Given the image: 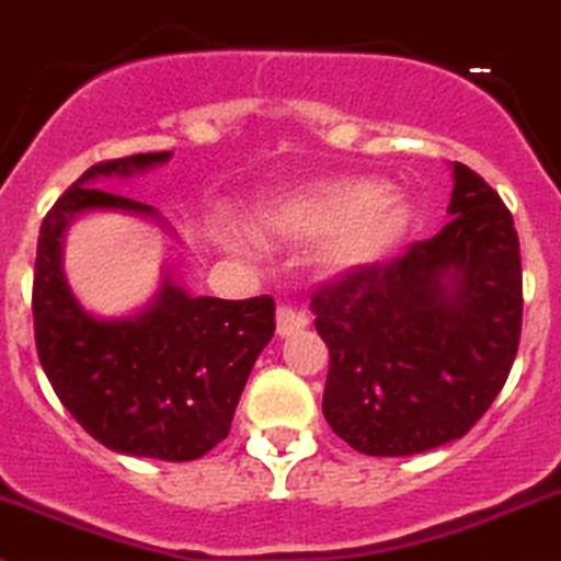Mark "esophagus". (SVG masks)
<instances>
[{"mask_svg": "<svg viewBox=\"0 0 561 561\" xmlns=\"http://www.w3.org/2000/svg\"><path fill=\"white\" fill-rule=\"evenodd\" d=\"M307 323H310V318L301 310H293V307H279L276 310V334L279 337H290V334L301 332V329H307Z\"/></svg>", "mask_w": 561, "mask_h": 561, "instance_id": "1", "label": "esophagus"}]
</instances>
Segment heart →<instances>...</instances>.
I'll use <instances>...</instances> for the list:
<instances>
[{
  "instance_id": "b5f03b06",
  "label": "heart",
  "mask_w": 561,
  "mask_h": 561,
  "mask_svg": "<svg viewBox=\"0 0 561 561\" xmlns=\"http://www.w3.org/2000/svg\"><path fill=\"white\" fill-rule=\"evenodd\" d=\"M256 218L279 238H323V274L354 276L387 263L410 240L417 207L376 176H327L279 193Z\"/></svg>"
}]
</instances>
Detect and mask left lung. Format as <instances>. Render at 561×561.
<instances>
[{"mask_svg":"<svg viewBox=\"0 0 561 561\" xmlns=\"http://www.w3.org/2000/svg\"><path fill=\"white\" fill-rule=\"evenodd\" d=\"M451 221L392 263L312 296L329 345L323 417L354 451L412 457L493 404L523 321L520 243L499 193L454 162Z\"/></svg>","mask_w":561,"mask_h":561,"instance_id":"1","label":"left lung"}]
</instances>
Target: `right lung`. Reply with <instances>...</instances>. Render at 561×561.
Wrapping results in <instances>:
<instances>
[{
	"label": "right lung",
	"instance_id": "add662e5",
	"mask_svg": "<svg viewBox=\"0 0 561 561\" xmlns=\"http://www.w3.org/2000/svg\"><path fill=\"white\" fill-rule=\"evenodd\" d=\"M169 160L171 151H151L99 162L57 198L41 224L33 316L44 374L93 439L127 457L187 462L229 434L245 379L274 337V298L193 296L162 268L144 307L104 318L82 307L62 271L68 227L91 213L144 218L176 238L154 207L99 187Z\"/></svg>",
	"mask_w": 561,
	"mask_h": 561
}]
</instances>
